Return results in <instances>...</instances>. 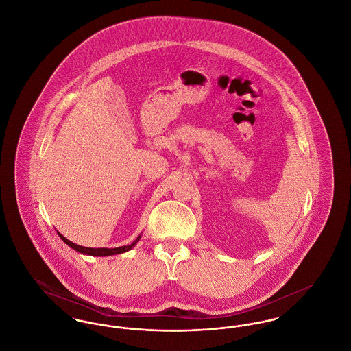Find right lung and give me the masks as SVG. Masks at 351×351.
<instances>
[{
  "mask_svg": "<svg viewBox=\"0 0 351 351\" xmlns=\"http://www.w3.org/2000/svg\"><path fill=\"white\" fill-rule=\"evenodd\" d=\"M59 234V237L63 239L64 243H67L69 247H72L73 250L77 251V252H82L85 255H92V256H108V255H116V254H122V252H126V251L132 250L134 246L138 243V241L141 239V235L134 241L132 245L129 246H121V247H114V249H106V247H100V249H92V247H84V246H79L71 241H68L66 237H63L62 234Z\"/></svg>",
  "mask_w": 351,
  "mask_h": 351,
  "instance_id": "1",
  "label": "right lung"
}]
</instances>
